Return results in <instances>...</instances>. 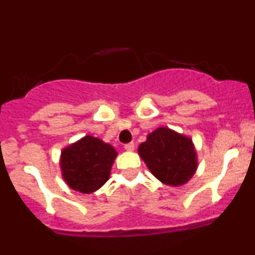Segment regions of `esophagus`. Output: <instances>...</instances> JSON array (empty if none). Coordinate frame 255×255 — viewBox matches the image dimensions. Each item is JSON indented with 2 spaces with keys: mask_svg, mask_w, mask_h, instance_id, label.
Here are the masks:
<instances>
[{
  "mask_svg": "<svg viewBox=\"0 0 255 255\" xmlns=\"http://www.w3.org/2000/svg\"><path fill=\"white\" fill-rule=\"evenodd\" d=\"M124 148H125L126 150H129V152H132V150L135 149V144L132 143V141H131V143H128V144H125V147H124Z\"/></svg>",
  "mask_w": 255,
  "mask_h": 255,
  "instance_id": "obj_1",
  "label": "esophagus"
}]
</instances>
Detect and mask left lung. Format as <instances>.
Listing matches in <instances>:
<instances>
[{
	"label": "left lung",
	"instance_id": "1",
	"mask_svg": "<svg viewBox=\"0 0 255 255\" xmlns=\"http://www.w3.org/2000/svg\"><path fill=\"white\" fill-rule=\"evenodd\" d=\"M138 152L150 172L166 185H184L197 171L193 140L168 128H158L150 132L147 140L139 145Z\"/></svg>",
	"mask_w": 255,
	"mask_h": 255
}]
</instances>
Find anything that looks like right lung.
Segmentation results:
<instances>
[{"instance_id": "add662e5", "label": "right lung", "mask_w": 255, "mask_h": 255, "mask_svg": "<svg viewBox=\"0 0 255 255\" xmlns=\"http://www.w3.org/2000/svg\"><path fill=\"white\" fill-rule=\"evenodd\" d=\"M116 155L111 144L87 135L61 152L62 177L73 190L91 194L110 179Z\"/></svg>"}]
</instances>
